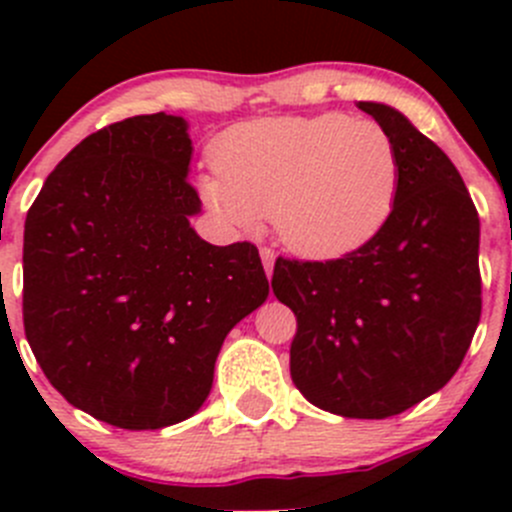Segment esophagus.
I'll use <instances>...</instances> for the list:
<instances>
[{
	"label": "esophagus",
	"mask_w": 512,
	"mask_h": 512,
	"mask_svg": "<svg viewBox=\"0 0 512 512\" xmlns=\"http://www.w3.org/2000/svg\"><path fill=\"white\" fill-rule=\"evenodd\" d=\"M260 257H262V265H265L267 277H272V270H275V250H270V247H262Z\"/></svg>",
	"instance_id": "1"
}]
</instances>
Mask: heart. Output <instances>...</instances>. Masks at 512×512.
Instances as JSON below:
<instances>
[{
    "label": "heart",
    "instance_id": "1",
    "mask_svg": "<svg viewBox=\"0 0 512 512\" xmlns=\"http://www.w3.org/2000/svg\"><path fill=\"white\" fill-rule=\"evenodd\" d=\"M220 178L203 195L237 227L275 220L280 240L314 260L347 255L396 205L399 151L386 128L347 113L262 118L215 141Z\"/></svg>",
    "mask_w": 512,
    "mask_h": 512
}]
</instances>
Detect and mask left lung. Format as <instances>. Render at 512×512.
Instances as JSON below:
<instances>
[{
  "label": "left lung",
  "mask_w": 512,
  "mask_h": 512,
  "mask_svg": "<svg viewBox=\"0 0 512 512\" xmlns=\"http://www.w3.org/2000/svg\"><path fill=\"white\" fill-rule=\"evenodd\" d=\"M399 151L389 220L337 260L277 257L297 317L289 371L329 414L389 418L451 381L480 322L478 210L451 158L384 103L361 101Z\"/></svg>",
  "instance_id": "obj_1"
}]
</instances>
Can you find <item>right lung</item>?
I'll list each match as a JSON object with an SVG mask.
<instances>
[{
    "label": "right lung",
    "mask_w": 512,
    "mask_h": 512,
    "mask_svg": "<svg viewBox=\"0 0 512 512\" xmlns=\"http://www.w3.org/2000/svg\"><path fill=\"white\" fill-rule=\"evenodd\" d=\"M193 143L180 116L91 133L46 178L24 223V332L76 409L128 431L185 421L227 332L270 294L252 242L200 240Z\"/></svg>",
    "instance_id": "1"
}]
</instances>
